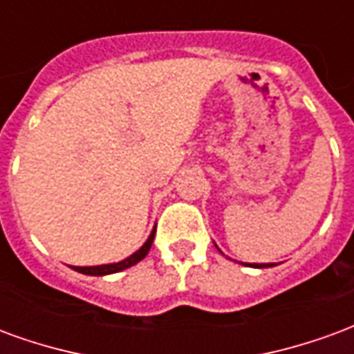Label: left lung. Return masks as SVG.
Here are the masks:
<instances>
[{
  "instance_id": "left-lung-1",
  "label": "left lung",
  "mask_w": 354,
  "mask_h": 354,
  "mask_svg": "<svg viewBox=\"0 0 354 354\" xmlns=\"http://www.w3.org/2000/svg\"><path fill=\"white\" fill-rule=\"evenodd\" d=\"M243 266H248V267H258V269H263V267H273L274 263H243Z\"/></svg>"
}]
</instances>
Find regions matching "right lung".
Wrapping results in <instances>:
<instances>
[{
  "label": "right lung",
  "mask_w": 354,
  "mask_h": 354,
  "mask_svg": "<svg viewBox=\"0 0 354 354\" xmlns=\"http://www.w3.org/2000/svg\"><path fill=\"white\" fill-rule=\"evenodd\" d=\"M153 237H155V227L149 233V237L144 245L140 246L138 250L134 254H131L129 258H124L121 261H115V263H102V266H88V267H80V266H72L73 271L83 274H93V277H104V274H111V273H119L123 269H129V267L136 266L138 261H142L149 252V248L153 245Z\"/></svg>",
  "instance_id": "1"
}]
</instances>
